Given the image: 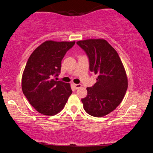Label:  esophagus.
<instances>
[{
	"label": "esophagus",
	"instance_id": "obj_1",
	"mask_svg": "<svg viewBox=\"0 0 153 153\" xmlns=\"http://www.w3.org/2000/svg\"><path fill=\"white\" fill-rule=\"evenodd\" d=\"M73 85H74V88L76 89H79V88H80L82 87V85L81 84H73Z\"/></svg>",
	"mask_w": 153,
	"mask_h": 153
}]
</instances>
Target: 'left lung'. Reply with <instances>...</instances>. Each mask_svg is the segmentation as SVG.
<instances>
[{
    "label": "left lung",
    "mask_w": 153,
    "mask_h": 153,
    "mask_svg": "<svg viewBox=\"0 0 153 153\" xmlns=\"http://www.w3.org/2000/svg\"><path fill=\"white\" fill-rule=\"evenodd\" d=\"M76 44L88 57L90 71L97 76V82L87 88L88 95L81 99L83 108L92 116H104L116 109L124 98L128 86L124 66L105 39H85Z\"/></svg>",
    "instance_id": "8db88e82"
}]
</instances>
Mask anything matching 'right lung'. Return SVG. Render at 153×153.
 <instances>
[{"mask_svg": "<svg viewBox=\"0 0 153 153\" xmlns=\"http://www.w3.org/2000/svg\"><path fill=\"white\" fill-rule=\"evenodd\" d=\"M75 42L46 41L31 53L22 75L23 93L37 111L53 116L64 108L72 93L70 83L55 80L61 61Z\"/></svg>", "mask_w": 153, "mask_h": 153, "instance_id": "add662e5", "label": "right lung"}]
</instances>
